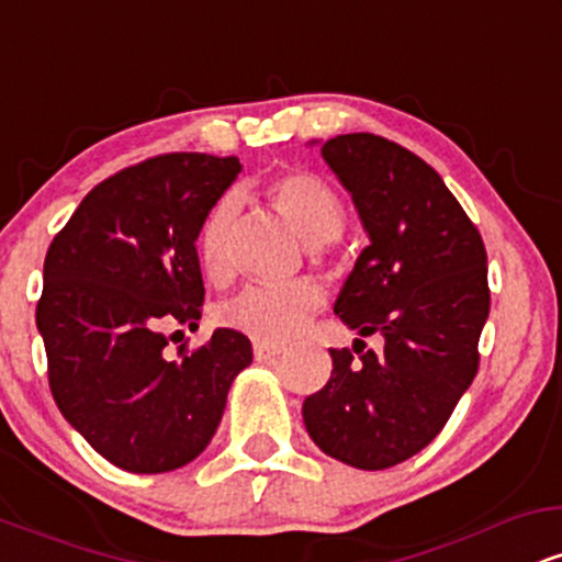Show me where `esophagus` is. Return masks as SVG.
I'll return each instance as SVG.
<instances>
[{
  "label": "esophagus",
  "mask_w": 562,
  "mask_h": 562,
  "mask_svg": "<svg viewBox=\"0 0 562 562\" xmlns=\"http://www.w3.org/2000/svg\"><path fill=\"white\" fill-rule=\"evenodd\" d=\"M282 353H285V348H280V346H269V344L254 346L256 362H274V359H280Z\"/></svg>",
  "instance_id": "1"
}]
</instances>
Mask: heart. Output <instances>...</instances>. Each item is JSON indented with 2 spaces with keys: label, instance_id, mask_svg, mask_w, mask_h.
<instances>
[{
  "label": "heart",
  "instance_id": "1",
  "mask_svg": "<svg viewBox=\"0 0 562 562\" xmlns=\"http://www.w3.org/2000/svg\"><path fill=\"white\" fill-rule=\"evenodd\" d=\"M267 198L314 250L333 243L344 232V200L317 173L303 169L280 173L269 182ZM237 211V195H222L198 229L200 267L211 282H224L232 274V229ZM322 306L325 293L312 280H295L288 285H250L218 306V322L259 344L280 346L295 338Z\"/></svg>",
  "mask_w": 562,
  "mask_h": 562
}]
</instances>
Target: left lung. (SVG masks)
<instances>
[{
	"instance_id": "1",
	"label": "left lung",
	"mask_w": 562,
	"mask_h": 562,
	"mask_svg": "<svg viewBox=\"0 0 562 562\" xmlns=\"http://www.w3.org/2000/svg\"><path fill=\"white\" fill-rule=\"evenodd\" d=\"M322 158L351 192L370 245L340 288L335 314L384 335L330 348L333 375L306 396L314 443L359 470H385L428 447L479 372L488 317L486 248L443 179L396 142L340 134Z\"/></svg>"
}]
</instances>
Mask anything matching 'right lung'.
I'll return each instance as SVG.
<instances>
[{"instance_id": "right-lung-1", "label": "right lung", "mask_w": 562, "mask_h": 562, "mask_svg": "<svg viewBox=\"0 0 562 562\" xmlns=\"http://www.w3.org/2000/svg\"><path fill=\"white\" fill-rule=\"evenodd\" d=\"M235 156L169 153L113 173L81 200L44 259L36 327L57 409L128 473H169L209 447L237 372L243 333L166 353V322L198 327V229L240 173Z\"/></svg>"}]
</instances>
